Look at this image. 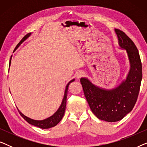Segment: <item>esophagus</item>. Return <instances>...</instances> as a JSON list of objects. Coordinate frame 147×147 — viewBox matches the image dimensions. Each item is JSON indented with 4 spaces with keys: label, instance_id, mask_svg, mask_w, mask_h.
Wrapping results in <instances>:
<instances>
[{
    "label": "esophagus",
    "instance_id": "1",
    "mask_svg": "<svg viewBox=\"0 0 147 147\" xmlns=\"http://www.w3.org/2000/svg\"><path fill=\"white\" fill-rule=\"evenodd\" d=\"M84 73L83 71H78L77 74H76V77H77L78 79H80V78L84 77Z\"/></svg>",
    "mask_w": 147,
    "mask_h": 147
}]
</instances>
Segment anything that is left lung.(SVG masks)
Segmentation results:
<instances>
[{
	"mask_svg": "<svg viewBox=\"0 0 147 147\" xmlns=\"http://www.w3.org/2000/svg\"><path fill=\"white\" fill-rule=\"evenodd\" d=\"M118 45L126 50L130 69L126 79L112 89H105L92 84L88 78L80 79L84 95L90 109L100 120L117 122L132 110L139 93L142 77L139 53L133 41L119 29H114Z\"/></svg>",
	"mask_w": 147,
	"mask_h": 147,
	"instance_id": "1",
	"label": "left lung"
}]
</instances>
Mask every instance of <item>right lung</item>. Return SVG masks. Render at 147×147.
<instances>
[{"label":"right lung","instance_id":"right-lung-1","mask_svg":"<svg viewBox=\"0 0 147 147\" xmlns=\"http://www.w3.org/2000/svg\"><path fill=\"white\" fill-rule=\"evenodd\" d=\"M31 35V33H28L27 35H25V37H23V39L19 42V44L17 45V47H15V50L17 49L20 45H21V44L23 43V41H25L28 37H29ZM11 61L10 60L9 67H10V65H11ZM74 81H75V79L71 80V81H70L69 83L67 84V86H66V87H65L63 98V100H62L61 105H60L59 108H58V110H57V111H56L51 116H50V117L46 118V119L42 120H37L31 119V118H30L29 117H27V116H25L23 114H22L21 112H20L19 110H19V114H21V116H22V117H23L24 119H25L26 121L28 122V123H29L30 124H32V125L37 126V127H39V128H43V129L49 128L53 127V126H56L60 121H61V120L62 119V118H63V116L64 115V113H65V107H66V102H67L68 88H69V84H71V82H73Z\"/></svg>","mask_w":147,"mask_h":147}]
</instances>
